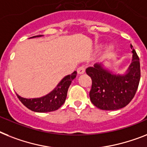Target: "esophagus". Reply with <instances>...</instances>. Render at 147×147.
Listing matches in <instances>:
<instances>
[{
  "mask_svg": "<svg viewBox=\"0 0 147 147\" xmlns=\"http://www.w3.org/2000/svg\"><path fill=\"white\" fill-rule=\"evenodd\" d=\"M77 72H78L79 74H82L85 73V67L83 66L77 68Z\"/></svg>",
  "mask_w": 147,
  "mask_h": 147,
  "instance_id": "esophagus-1",
  "label": "esophagus"
}]
</instances>
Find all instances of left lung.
<instances>
[{"label": "left lung", "instance_id": "8db88e82", "mask_svg": "<svg viewBox=\"0 0 147 147\" xmlns=\"http://www.w3.org/2000/svg\"><path fill=\"white\" fill-rule=\"evenodd\" d=\"M132 49L131 63L123 74L113 71L104 62L96 63L86 70L92 80L89 96L94 106L104 110L123 108L130 103L138 89L140 79V61ZM120 58H117L119 60Z\"/></svg>", "mask_w": 147, "mask_h": 147}]
</instances>
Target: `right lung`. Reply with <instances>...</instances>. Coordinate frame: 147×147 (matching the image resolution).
<instances>
[{
	"mask_svg": "<svg viewBox=\"0 0 147 147\" xmlns=\"http://www.w3.org/2000/svg\"><path fill=\"white\" fill-rule=\"evenodd\" d=\"M43 36V35H37L30 38L40 37ZM76 75L77 72L74 71L71 75L65 76L53 90L40 98H26L16 94L17 97L27 108L34 112L47 113L55 111L65 103L69 86L71 84V82L76 78Z\"/></svg>",
	"mask_w": 147,
	"mask_h": 147,
	"instance_id": "add662e5",
	"label": "right lung"
}]
</instances>
